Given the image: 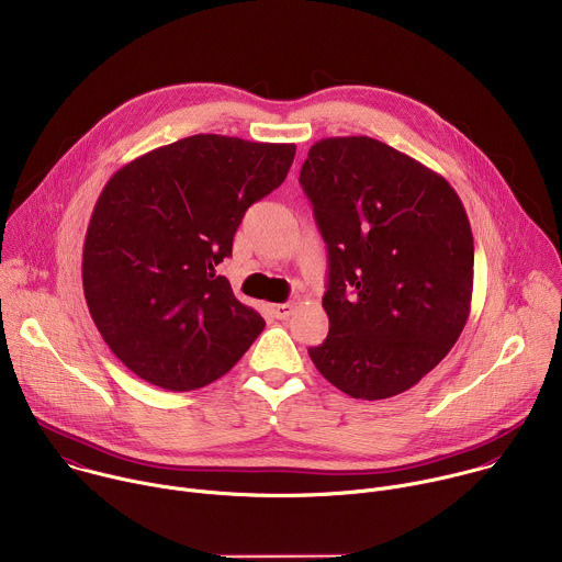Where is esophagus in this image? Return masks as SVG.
Returning <instances> with one entry per match:
<instances>
[{"label":"esophagus","mask_w":562,"mask_h":562,"mask_svg":"<svg viewBox=\"0 0 562 562\" xmlns=\"http://www.w3.org/2000/svg\"><path fill=\"white\" fill-rule=\"evenodd\" d=\"M293 311H295V306L289 304V302H284V304H273V306H271V313H273V317H278V319H286Z\"/></svg>","instance_id":"esophagus-1"}]
</instances>
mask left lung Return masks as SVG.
Returning <instances> with one entry per match:
<instances>
[{"instance_id": "left-lung-1", "label": "left lung", "mask_w": 562, "mask_h": 562, "mask_svg": "<svg viewBox=\"0 0 562 562\" xmlns=\"http://www.w3.org/2000/svg\"><path fill=\"white\" fill-rule=\"evenodd\" d=\"M300 184L329 256V334L308 356L351 397L412 389L456 345L473 289V235L451 184L367 135L308 148Z\"/></svg>"}]
</instances>
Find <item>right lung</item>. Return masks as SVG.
I'll list each match as a JSON object with an SVG mask.
<instances>
[{
  "label": "right lung",
  "mask_w": 562,
  "mask_h": 562,
  "mask_svg": "<svg viewBox=\"0 0 562 562\" xmlns=\"http://www.w3.org/2000/svg\"><path fill=\"white\" fill-rule=\"evenodd\" d=\"M293 155L295 144L200 133L106 182L85 239V297L135 375L169 391L200 389L262 334V315L215 267L247 209L284 182Z\"/></svg>",
  "instance_id": "right-lung-1"
}]
</instances>
